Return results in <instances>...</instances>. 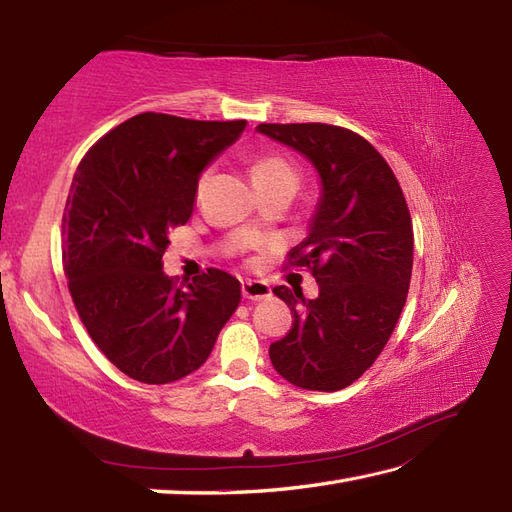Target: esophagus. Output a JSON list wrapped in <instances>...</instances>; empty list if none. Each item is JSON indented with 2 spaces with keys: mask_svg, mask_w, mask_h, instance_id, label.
I'll use <instances>...</instances> for the list:
<instances>
[{
  "mask_svg": "<svg viewBox=\"0 0 512 512\" xmlns=\"http://www.w3.org/2000/svg\"><path fill=\"white\" fill-rule=\"evenodd\" d=\"M242 295H244V299L259 301V299H266V297L273 295V290H270L266 281L246 279V281H242Z\"/></svg>",
  "mask_w": 512,
  "mask_h": 512,
  "instance_id": "34e87169",
  "label": "esophagus"
}]
</instances>
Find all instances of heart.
Masks as SVG:
<instances>
[{
    "label": "heart",
    "mask_w": 512,
    "mask_h": 512,
    "mask_svg": "<svg viewBox=\"0 0 512 512\" xmlns=\"http://www.w3.org/2000/svg\"><path fill=\"white\" fill-rule=\"evenodd\" d=\"M250 176H253L255 187H262V184L275 182V180H281V178H297V171L284 158L264 156V158H257L253 162V167H250ZM206 178H209V173H204V176L200 178L198 193L204 189Z\"/></svg>",
    "instance_id": "b5f03b06"
}]
</instances>
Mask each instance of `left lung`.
<instances>
[{
	"label": "left lung",
	"instance_id": "1",
	"mask_svg": "<svg viewBox=\"0 0 512 512\" xmlns=\"http://www.w3.org/2000/svg\"><path fill=\"white\" fill-rule=\"evenodd\" d=\"M257 132L299 151L321 180L308 237L290 250L292 266L312 270L319 297L273 290L295 321L270 345V363L301 389H343L383 352L407 301L413 228L405 195L385 158L350 129L262 123Z\"/></svg>",
	"mask_w": 512,
	"mask_h": 512
}]
</instances>
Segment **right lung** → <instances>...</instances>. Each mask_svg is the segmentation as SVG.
Returning <instances> with one entry per match:
<instances>
[{
  "mask_svg": "<svg viewBox=\"0 0 512 512\" xmlns=\"http://www.w3.org/2000/svg\"><path fill=\"white\" fill-rule=\"evenodd\" d=\"M244 127L145 112L76 167L61 233L70 295L99 350L140 383L195 372L242 299L239 281L217 268L178 288L162 253L171 228L189 222L200 173Z\"/></svg>",
  "mask_w": 512,
  "mask_h": 512,
  "instance_id": "1",
  "label": "right lung"
}]
</instances>
